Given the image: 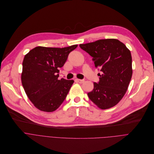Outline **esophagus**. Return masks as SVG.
I'll use <instances>...</instances> for the list:
<instances>
[{"mask_svg":"<svg viewBox=\"0 0 154 154\" xmlns=\"http://www.w3.org/2000/svg\"><path fill=\"white\" fill-rule=\"evenodd\" d=\"M77 81V82L79 83H83L85 82L84 79H76Z\"/></svg>","mask_w":154,"mask_h":154,"instance_id":"1","label":"esophagus"}]
</instances>
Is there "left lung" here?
<instances>
[{
  "label": "left lung",
  "instance_id": "8db88e82",
  "mask_svg": "<svg viewBox=\"0 0 154 154\" xmlns=\"http://www.w3.org/2000/svg\"><path fill=\"white\" fill-rule=\"evenodd\" d=\"M80 48L93 57L95 66L99 68V81L94 83L93 91L88 96L102 109L118 103L125 94L132 75L130 50L117 39L99 40L80 44Z\"/></svg>",
  "mask_w": 154,
  "mask_h": 154
}]
</instances>
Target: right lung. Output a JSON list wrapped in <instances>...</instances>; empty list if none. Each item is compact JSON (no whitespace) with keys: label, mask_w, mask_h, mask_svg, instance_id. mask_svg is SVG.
Segmentation results:
<instances>
[{"label":"right lung","mask_w":154,"mask_h":154,"mask_svg":"<svg viewBox=\"0 0 154 154\" xmlns=\"http://www.w3.org/2000/svg\"><path fill=\"white\" fill-rule=\"evenodd\" d=\"M77 47L78 45L61 48L37 47L25 56L22 83L26 94L39 110L53 112L65 101L74 81L59 80L58 69Z\"/></svg>","instance_id":"obj_1"}]
</instances>
